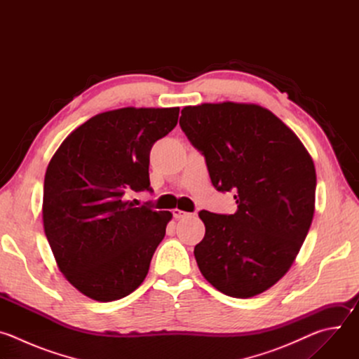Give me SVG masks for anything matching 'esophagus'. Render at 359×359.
<instances>
[{"instance_id":"obj_1","label":"esophagus","mask_w":359,"mask_h":359,"mask_svg":"<svg viewBox=\"0 0 359 359\" xmlns=\"http://www.w3.org/2000/svg\"><path fill=\"white\" fill-rule=\"evenodd\" d=\"M173 217L175 219H184V217H189L190 215L189 213H186V212H183V210H179V209H173Z\"/></svg>"}]
</instances>
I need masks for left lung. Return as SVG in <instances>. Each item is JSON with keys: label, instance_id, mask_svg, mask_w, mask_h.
Masks as SVG:
<instances>
[{"label": "left lung", "instance_id": "8db88e82", "mask_svg": "<svg viewBox=\"0 0 359 359\" xmlns=\"http://www.w3.org/2000/svg\"><path fill=\"white\" fill-rule=\"evenodd\" d=\"M180 128L206 159L213 186L233 190L237 212L201 210L206 234L194 247L200 273L220 292L250 298L292 266L316 209L314 162L297 135L254 104L182 109Z\"/></svg>", "mask_w": 359, "mask_h": 359}]
</instances>
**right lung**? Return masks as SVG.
<instances>
[{
	"instance_id": "right-lung-1",
	"label": "right lung",
	"mask_w": 359,
	"mask_h": 359,
	"mask_svg": "<svg viewBox=\"0 0 359 359\" xmlns=\"http://www.w3.org/2000/svg\"><path fill=\"white\" fill-rule=\"evenodd\" d=\"M179 108H122L76 128L43 180V230L60 271L83 295L108 302L146 278L170 212L128 200L151 191L149 155L177 125Z\"/></svg>"
}]
</instances>
